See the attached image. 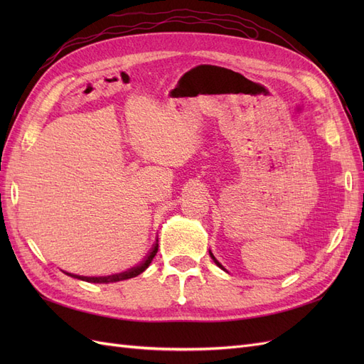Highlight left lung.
Returning a JSON list of instances; mask_svg holds the SVG:
<instances>
[{
	"label": "left lung",
	"mask_w": 364,
	"mask_h": 364,
	"mask_svg": "<svg viewBox=\"0 0 364 364\" xmlns=\"http://www.w3.org/2000/svg\"><path fill=\"white\" fill-rule=\"evenodd\" d=\"M209 257H211V258H213V261H214V262H215V264H217V266H218V267H220V269H223V270H225V267H223V266H222V264H220V262H218V261H217V258H215V257H214V255H213V252H211V250H209Z\"/></svg>",
	"instance_id": "left-lung-1"
}]
</instances>
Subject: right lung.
Listing matches in <instances>:
<instances>
[{
    "instance_id": "1",
    "label": "right lung",
    "mask_w": 364,
    "mask_h": 364,
    "mask_svg": "<svg viewBox=\"0 0 364 364\" xmlns=\"http://www.w3.org/2000/svg\"><path fill=\"white\" fill-rule=\"evenodd\" d=\"M158 247L159 245L156 243L155 246H153V249L149 252V255L142 259L138 266L132 267L123 273H115V274H109V277H80V274H73V273H68V277L71 278H77V279H82V281H86V282H94V284H109V282H118V281H124V279H130V278H135L138 277V274H141L142 272H144L149 266L150 262L153 261V258H155L156 252H158Z\"/></svg>"
}]
</instances>
